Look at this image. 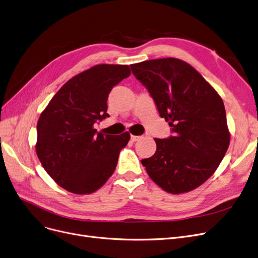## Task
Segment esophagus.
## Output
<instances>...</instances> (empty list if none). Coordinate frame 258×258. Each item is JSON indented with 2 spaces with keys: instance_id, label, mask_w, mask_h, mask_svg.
Segmentation results:
<instances>
[{
  "instance_id": "34e87169",
  "label": "esophagus",
  "mask_w": 258,
  "mask_h": 258,
  "mask_svg": "<svg viewBox=\"0 0 258 258\" xmlns=\"http://www.w3.org/2000/svg\"><path fill=\"white\" fill-rule=\"evenodd\" d=\"M140 136H131V141H133V142H136V141H138V140H140Z\"/></svg>"
}]
</instances>
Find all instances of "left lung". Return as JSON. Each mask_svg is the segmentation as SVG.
Returning a JSON list of instances; mask_svg holds the SVG:
<instances>
[{"mask_svg":"<svg viewBox=\"0 0 258 258\" xmlns=\"http://www.w3.org/2000/svg\"><path fill=\"white\" fill-rule=\"evenodd\" d=\"M173 135L155 138L156 153L142 159L152 180L172 194L185 193L213 175L230 144L219 95L186 62L164 58L131 65Z\"/></svg>","mask_w":258,"mask_h":258,"instance_id":"8db88e82","label":"left lung"}]
</instances>
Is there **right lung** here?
<instances>
[{"instance_id": "right-lung-1", "label": "right lung", "mask_w": 258, "mask_h": 258, "mask_svg": "<svg viewBox=\"0 0 258 258\" xmlns=\"http://www.w3.org/2000/svg\"><path fill=\"white\" fill-rule=\"evenodd\" d=\"M130 75L128 65H96L67 81L41 114L37 155L66 191L91 194L113 175L130 134L105 136L94 124L109 117L106 101L111 88Z\"/></svg>"}]
</instances>
